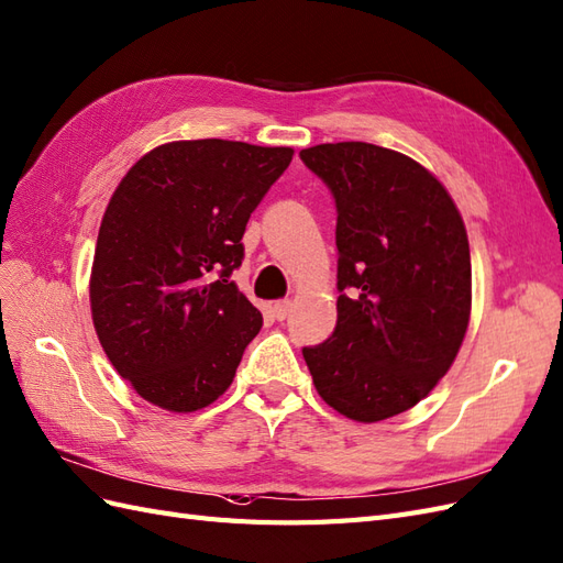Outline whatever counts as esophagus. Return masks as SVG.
Returning <instances> with one entry per match:
<instances>
[{
  "mask_svg": "<svg viewBox=\"0 0 563 563\" xmlns=\"http://www.w3.org/2000/svg\"><path fill=\"white\" fill-rule=\"evenodd\" d=\"M290 309H292V301H290V299L276 301V305H273V316H276L278 321H285L287 316H290Z\"/></svg>",
  "mask_w": 563,
  "mask_h": 563,
  "instance_id": "1",
  "label": "esophagus"
}]
</instances>
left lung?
I'll list each match as a JSON object with an SVG mask.
<instances>
[{
	"label": "left lung",
	"instance_id": "8db88e82",
	"mask_svg": "<svg viewBox=\"0 0 563 563\" xmlns=\"http://www.w3.org/2000/svg\"><path fill=\"white\" fill-rule=\"evenodd\" d=\"M301 162L338 209V325L305 347L325 405L376 423L438 385L471 316V252L461 213L419 162L368 142L316 144Z\"/></svg>",
	"mask_w": 563,
	"mask_h": 563
}]
</instances>
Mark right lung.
Listing matches in <instances>:
<instances>
[{"label":"right lung","instance_id":"right-lung-1","mask_svg":"<svg viewBox=\"0 0 563 563\" xmlns=\"http://www.w3.org/2000/svg\"><path fill=\"white\" fill-rule=\"evenodd\" d=\"M292 154L216 137L168 142L111 195L90 276L92 323L142 399L187 413L233 383L264 321L230 276L252 211Z\"/></svg>","mask_w":563,"mask_h":563}]
</instances>
